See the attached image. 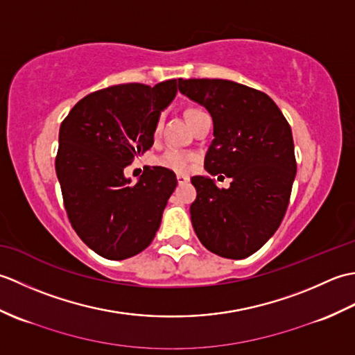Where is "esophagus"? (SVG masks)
<instances>
[{"label":"esophagus","instance_id":"esophagus-1","mask_svg":"<svg viewBox=\"0 0 355 355\" xmlns=\"http://www.w3.org/2000/svg\"><path fill=\"white\" fill-rule=\"evenodd\" d=\"M177 182H178V184H186L187 182H189V177L183 175V173H178V175H177Z\"/></svg>","mask_w":355,"mask_h":355}]
</instances>
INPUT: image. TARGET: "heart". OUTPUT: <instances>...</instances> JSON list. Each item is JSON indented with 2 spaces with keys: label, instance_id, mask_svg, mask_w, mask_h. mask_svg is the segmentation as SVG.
I'll return each instance as SVG.
<instances>
[{
  "label": "heart",
  "instance_id": "1",
  "mask_svg": "<svg viewBox=\"0 0 355 355\" xmlns=\"http://www.w3.org/2000/svg\"><path fill=\"white\" fill-rule=\"evenodd\" d=\"M200 110L191 108L186 111V119L198 112ZM158 132H160V122L155 123L154 128V135L157 137ZM195 162V154L191 153V150H184V149H178V148H169L166 149L163 154L158 155L155 158V164L162 166L164 169H169L173 172H187L191 169L192 163Z\"/></svg>",
  "mask_w": 355,
  "mask_h": 355
}]
</instances>
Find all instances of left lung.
Returning a JSON list of instances; mask_svg holds the SVG:
<instances>
[{
    "label": "left lung",
    "mask_w": 355,
    "mask_h": 355,
    "mask_svg": "<svg viewBox=\"0 0 355 355\" xmlns=\"http://www.w3.org/2000/svg\"><path fill=\"white\" fill-rule=\"evenodd\" d=\"M178 89L212 116L206 171L232 178L229 189L209 177L191 178L193 230L207 250L244 259L275 235L288 207L296 177L291 128L259 89L224 79H178Z\"/></svg>",
    "instance_id": "1"
}]
</instances>
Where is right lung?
I'll list each match as a JSON object with an SVG mask.
<instances>
[{"mask_svg":"<svg viewBox=\"0 0 355 355\" xmlns=\"http://www.w3.org/2000/svg\"><path fill=\"white\" fill-rule=\"evenodd\" d=\"M175 94L177 79L108 87L80 99L61 123L55 166L64 206L74 232L102 258H131L160 227L175 173L153 166L131 184L123 169L154 145L155 123Z\"/></svg>","mask_w":355,"mask_h":355,"instance_id":"right-lung-1","label":"right lung"}]
</instances>
